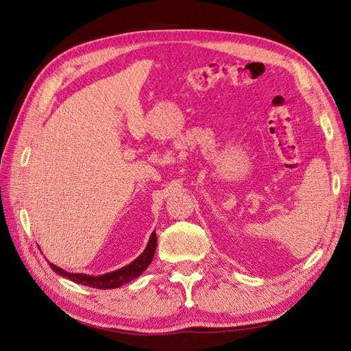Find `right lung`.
<instances>
[{"instance_id":"add662e5","label":"right lung","mask_w":351,"mask_h":351,"mask_svg":"<svg viewBox=\"0 0 351 351\" xmlns=\"http://www.w3.org/2000/svg\"><path fill=\"white\" fill-rule=\"evenodd\" d=\"M155 250H156V234L154 231L151 234L149 241H147L146 249L143 250L141 256L136 258L129 265H125V267L121 268V269H117V271L104 274V275H98V277H93V275H86V274L67 272L62 268H58L57 265L51 263V262H49V267H51L52 271L57 272L58 275H61V277L69 278V280L77 282V284L88 285V287H92V289L110 290V289H117V287L130 282L132 280L139 277V275L143 271H146V268L151 265V262L154 259Z\"/></svg>"}]
</instances>
